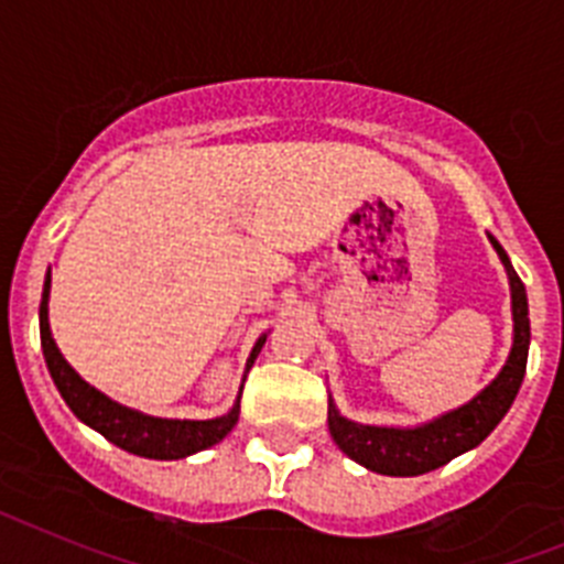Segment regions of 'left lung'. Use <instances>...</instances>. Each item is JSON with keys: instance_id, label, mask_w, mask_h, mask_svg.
<instances>
[{"instance_id": "1", "label": "left lung", "mask_w": 564, "mask_h": 564, "mask_svg": "<svg viewBox=\"0 0 564 564\" xmlns=\"http://www.w3.org/2000/svg\"><path fill=\"white\" fill-rule=\"evenodd\" d=\"M491 246L500 253L511 279V307H514V347L508 356L500 376L488 383L486 390L455 412H446L437 421L417 426V430H387V426H361L336 412L330 403L327 426L338 449L370 471L390 477H415L426 475L432 468L446 466L452 457L475 449L477 443L491 435L497 423L502 421L517 392H520L522 376L528 364V341H531V325H528V299L522 279L508 262L506 251L495 237Z\"/></svg>"}]
</instances>
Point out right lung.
Returning <instances> with one entry per match:
<instances>
[{
  "label": "right lung",
  "instance_id": "1",
  "mask_svg": "<svg viewBox=\"0 0 564 564\" xmlns=\"http://www.w3.org/2000/svg\"><path fill=\"white\" fill-rule=\"evenodd\" d=\"M47 293H50V273L44 279V293H42V307H39V330H42V350L47 370L56 381L58 392L67 401V406L82 417L87 426L101 432L107 441L115 446L132 452L141 457H154V460H177V457L194 455V452L208 449L217 441L228 435L237 423L239 403L228 415L214 417V421H163V417H149L141 412L127 410L121 403L109 401L98 390H93L87 381L76 376V370L64 361L58 352L56 341L50 336V322H47ZM265 344V336L253 344L251 358H248V370H251L253 358L259 356Z\"/></svg>",
  "mask_w": 564,
  "mask_h": 564
}]
</instances>
